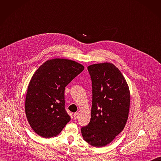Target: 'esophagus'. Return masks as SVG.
Listing matches in <instances>:
<instances>
[{
  "label": "esophagus",
  "mask_w": 161,
  "mask_h": 161,
  "mask_svg": "<svg viewBox=\"0 0 161 161\" xmlns=\"http://www.w3.org/2000/svg\"><path fill=\"white\" fill-rule=\"evenodd\" d=\"M78 117H79V113H74V119L75 120L78 119Z\"/></svg>",
  "instance_id": "esophagus-1"
}]
</instances>
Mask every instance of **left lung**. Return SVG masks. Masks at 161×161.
I'll use <instances>...</instances> for the list:
<instances>
[{
  "instance_id": "left-lung-1",
  "label": "left lung",
  "mask_w": 161,
  "mask_h": 161,
  "mask_svg": "<svg viewBox=\"0 0 161 161\" xmlns=\"http://www.w3.org/2000/svg\"><path fill=\"white\" fill-rule=\"evenodd\" d=\"M92 87L91 120L81 127L84 140L101 147L111 143L126 124L130 106V91L122 72L111 63L88 67Z\"/></svg>"
}]
</instances>
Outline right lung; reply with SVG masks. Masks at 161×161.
Segmentation results:
<instances>
[{"label": "right lung", "mask_w": 161, "mask_h": 161, "mask_svg": "<svg viewBox=\"0 0 161 161\" xmlns=\"http://www.w3.org/2000/svg\"><path fill=\"white\" fill-rule=\"evenodd\" d=\"M83 69L74 61L55 58L45 61L35 72L27 89L25 113L37 135L56 136L70 121L65 109V89Z\"/></svg>", "instance_id": "1"}]
</instances>
